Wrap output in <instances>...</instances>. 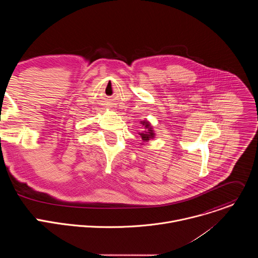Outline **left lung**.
Listing matches in <instances>:
<instances>
[{"label":"left lung","mask_w":258,"mask_h":258,"mask_svg":"<svg viewBox=\"0 0 258 258\" xmlns=\"http://www.w3.org/2000/svg\"><path fill=\"white\" fill-rule=\"evenodd\" d=\"M142 123L147 128V132L146 133H141L139 135L141 136V138H142V140L144 142H147V141H149L150 139H152L154 137V133H153V131H152V128H151V126H150L148 121H143Z\"/></svg>","instance_id":"left-lung-1"}]
</instances>
